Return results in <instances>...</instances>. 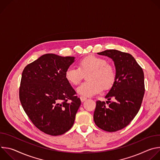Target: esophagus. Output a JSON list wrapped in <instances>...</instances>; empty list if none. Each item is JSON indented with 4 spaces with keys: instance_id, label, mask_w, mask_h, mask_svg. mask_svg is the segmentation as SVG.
<instances>
[{
    "instance_id": "esophagus-1",
    "label": "esophagus",
    "mask_w": 160,
    "mask_h": 160,
    "mask_svg": "<svg viewBox=\"0 0 160 160\" xmlns=\"http://www.w3.org/2000/svg\"><path fill=\"white\" fill-rule=\"evenodd\" d=\"M80 98V100H81L82 102H84L85 101H86L87 99V98H85V97H83V96H81Z\"/></svg>"
}]
</instances>
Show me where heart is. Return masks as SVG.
I'll list each match as a JSON object with an SVG mask.
<instances>
[{"mask_svg": "<svg viewBox=\"0 0 160 160\" xmlns=\"http://www.w3.org/2000/svg\"><path fill=\"white\" fill-rule=\"evenodd\" d=\"M88 81L77 88L78 94L83 97H92L101 93L103 88H110L115 82L116 73L108 61L100 57L88 56L82 59L78 67L70 66L65 73L66 80L70 83L78 85L87 74Z\"/></svg>", "mask_w": 160, "mask_h": 160, "instance_id": "obj_1", "label": "heart"}]
</instances>
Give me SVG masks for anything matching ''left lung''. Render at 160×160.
<instances>
[{"label":"left lung","instance_id":"left-lung-1","mask_svg":"<svg viewBox=\"0 0 160 160\" xmlns=\"http://www.w3.org/2000/svg\"><path fill=\"white\" fill-rule=\"evenodd\" d=\"M114 61L116 79L105 96L98 101L94 113L96 125L106 132H116L127 127L139 112L144 95V76L142 68L130 54L110 49L98 53ZM115 100L110 102L108 101Z\"/></svg>","mask_w":160,"mask_h":160}]
</instances>
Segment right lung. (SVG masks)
<instances>
[{
  "mask_svg": "<svg viewBox=\"0 0 160 160\" xmlns=\"http://www.w3.org/2000/svg\"><path fill=\"white\" fill-rule=\"evenodd\" d=\"M75 59L46 54L22 71L19 87L22 107L34 125L47 134L62 135L74 124L81 101L65 73Z\"/></svg>",
  "mask_w": 160,
  "mask_h": 160,
  "instance_id": "1",
  "label": "right lung"
}]
</instances>
